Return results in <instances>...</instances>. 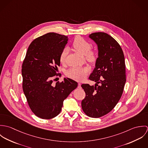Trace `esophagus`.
<instances>
[{"label":"esophagus","mask_w":148,"mask_h":148,"mask_svg":"<svg viewBox=\"0 0 148 148\" xmlns=\"http://www.w3.org/2000/svg\"><path fill=\"white\" fill-rule=\"evenodd\" d=\"M78 88H81V84L80 83L78 84Z\"/></svg>","instance_id":"34e87169"}]
</instances>
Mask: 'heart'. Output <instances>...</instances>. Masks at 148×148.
Returning <instances> with one entry per match:
<instances>
[{
	"label": "heart",
	"mask_w": 148,
	"mask_h": 148,
	"mask_svg": "<svg viewBox=\"0 0 148 148\" xmlns=\"http://www.w3.org/2000/svg\"><path fill=\"white\" fill-rule=\"evenodd\" d=\"M92 44L81 36H76L72 43V47L77 52L85 55V59L90 63H95L98 58V52L96 49L91 48ZM68 53V49L64 48L60 53L59 60L61 63L65 62ZM89 72L86 67H73L69 69L66 73V76L76 81L84 80Z\"/></svg>",
	"instance_id": "b5f03b06"
}]
</instances>
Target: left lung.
<instances>
[{
    "instance_id": "left-lung-1",
    "label": "left lung",
    "mask_w": 148,
    "mask_h": 148,
    "mask_svg": "<svg viewBox=\"0 0 148 148\" xmlns=\"http://www.w3.org/2000/svg\"><path fill=\"white\" fill-rule=\"evenodd\" d=\"M89 38L97 44L99 57L89 79L95 86L83 84L85 97L82 101L85 114L99 118L110 112L120 100L126 82L125 58L118 42L105 32H95Z\"/></svg>"
}]
</instances>
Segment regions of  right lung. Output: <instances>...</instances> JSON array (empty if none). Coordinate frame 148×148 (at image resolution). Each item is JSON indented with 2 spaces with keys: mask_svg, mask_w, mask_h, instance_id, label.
I'll use <instances>...</instances> for the list:
<instances>
[{
  "mask_svg": "<svg viewBox=\"0 0 148 148\" xmlns=\"http://www.w3.org/2000/svg\"><path fill=\"white\" fill-rule=\"evenodd\" d=\"M68 36L47 33L34 40L22 64V87L32 112L42 119H51L61 112L64 100L77 86V83L64 78L55 84L59 57Z\"/></svg>",
  "mask_w": 148,
  "mask_h": 148,
  "instance_id": "obj_1",
  "label": "right lung"
}]
</instances>
